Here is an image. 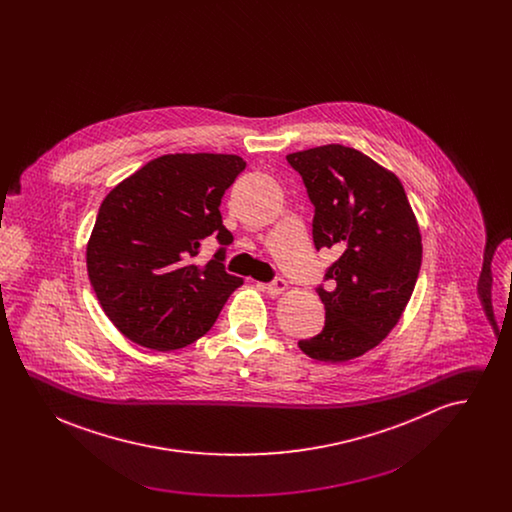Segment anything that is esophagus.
Wrapping results in <instances>:
<instances>
[{"label": "esophagus", "mask_w": 512, "mask_h": 512, "mask_svg": "<svg viewBox=\"0 0 512 512\" xmlns=\"http://www.w3.org/2000/svg\"><path fill=\"white\" fill-rule=\"evenodd\" d=\"M259 286H261L268 295H280V293L288 288V282H286L284 278H276V280H272V282H268V284H259Z\"/></svg>", "instance_id": "obj_1"}]
</instances>
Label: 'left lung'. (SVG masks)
<instances>
[{"mask_svg": "<svg viewBox=\"0 0 512 512\" xmlns=\"http://www.w3.org/2000/svg\"><path fill=\"white\" fill-rule=\"evenodd\" d=\"M286 159L315 205V247L340 255L326 270L334 290H317L324 328L299 349L345 363L374 349L403 317L422 265L420 226L399 178L365 153L328 144Z\"/></svg>", "mask_w": 512, "mask_h": 512, "instance_id": "8db88e82", "label": "left lung"}]
</instances>
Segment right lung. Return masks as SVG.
Segmentation results:
<instances>
[{"instance_id":"1","label":"right lung","mask_w":512,"mask_h":512,"mask_svg":"<svg viewBox=\"0 0 512 512\" xmlns=\"http://www.w3.org/2000/svg\"><path fill=\"white\" fill-rule=\"evenodd\" d=\"M245 169L240 155L169 153L117 184L86 247L99 305L124 338L155 351L186 347L211 330L244 284L224 270V247L195 265L211 234L232 242L219 207Z\"/></svg>"}]
</instances>
